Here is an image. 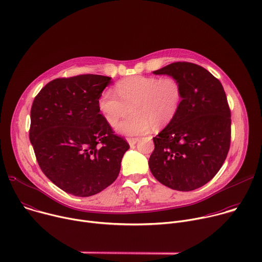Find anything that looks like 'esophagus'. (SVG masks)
I'll use <instances>...</instances> for the list:
<instances>
[{"instance_id":"34e87169","label":"esophagus","mask_w":262,"mask_h":262,"mask_svg":"<svg viewBox=\"0 0 262 262\" xmlns=\"http://www.w3.org/2000/svg\"><path fill=\"white\" fill-rule=\"evenodd\" d=\"M138 141H139L138 138H127V142L129 143L130 146H134Z\"/></svg>"}]
</instances>
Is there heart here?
Listing matches in <instances>:
<instances>
[{"instance_id":"1","label":"heart","mask_w":262,"mask_h":262,"mask_svg":"<svg viewBox=\"0 0 262 262\" xmlns=\"http://www.w3.org/2000/svg\"><path fill=\"white\" fill-rule=\"evenodd\" d=\"M116 93L104 90L98 98V108L110 125H115L130 108V115L116 126L125 136H140L170 124L182 105L184 90L176 77L134 76L119 81Z\"/></svg>"}]
</instances>
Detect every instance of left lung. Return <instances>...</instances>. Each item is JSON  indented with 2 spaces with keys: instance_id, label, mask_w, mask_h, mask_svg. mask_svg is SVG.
<instances>
[{
  "instance_id": "1",
  "label": "left lung",
  "mask_w": 262,
  "mask_h": 262,
  "mask_svg": "<svg viewBox=\"0 0 262 262\" xmlns=\"http://www.w3.org/2000/svg\"><path fill=\"white\" fill-rule=\"evenodd\" d=\"M155 74L180 80L184 90L175 119L154 138L152 175L173 190L189 192L211 180L231 142V112L221 82L200 65L174 62Z\"/></svg>"
}]
</instances>
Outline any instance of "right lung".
Segmentation results:
<instances>
[{
    "mask_svg": "<svg viewBox=\"0 0 262 262\" xmlns=\"http://www.w3.org/2000/svg\"><path fill=\"white\" fill-rule=\"evenodd\" d=\"M111 78L80 74L48 83L34 98L29 137L46 176L79 197L95 195L119 175L129 145L99 114Z\"/></svg>",
    "mask_w": 262,
    "mask_h": 262,
    "instance_id": "obj_1",
    "label": "right lung"
}]
</instances>
